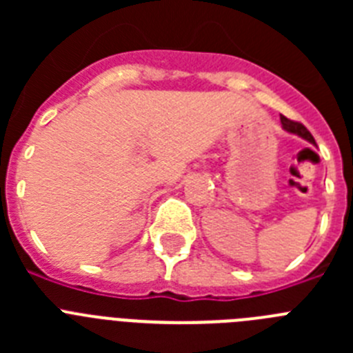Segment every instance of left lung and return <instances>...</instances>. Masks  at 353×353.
<instances>
[{
  "mask_svg": "<svg viewBox=\"0 0 353 353\" xmlns=\"http://www.w3.org/2000/svg\"><path fill=\"white\" fill-rule=\"evenodd\" d=\"M281 125H283V129L286 130V132L295 134V136H299V138L305 139V141H310L311 145H316V143H314V138L311 136L310 130L305 129L302 123H299V121H292V120H288L286 117H281Z\"/></svg>",
  "mask_w": 353,
  "mask_h": 353,
  "instance_id": "1",
  "label": "left lung"
}]
</instances>
